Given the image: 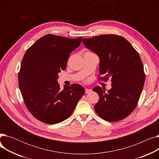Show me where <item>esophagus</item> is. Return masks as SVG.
<instances>
[{
    "label": "esophagus",
    "instance_id": "obj_1",
    "mask_svg": "<svg viewBox=\"0 0 159 159\" xmlns=\"http://www.w3.org/2000/svg\"><path fill=\"white\" fill-rule=\"evenodd\" d=\"M91 89H85V93H90V92H91Z\"/></svg>",
    "mask_w": 159,
    "mask_h": 159
}]
</instances>
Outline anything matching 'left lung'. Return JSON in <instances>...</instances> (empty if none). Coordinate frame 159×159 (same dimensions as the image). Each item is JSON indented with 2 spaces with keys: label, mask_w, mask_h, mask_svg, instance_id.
Wrapping results in <instances>:
<instances>
[{
  "label": "left lung",
  "mask_w": 159,
  "mask_h": 159,
  "mask_svg": "<svg viewBox=\"0 0 159 159\" xmlns=\"http://www.w3.org/2000/svg\"><path fill=\"white\" fill-rule=\"evenodd\" d=\"M82 42L99 57V73L105 75L102 79L111 78V88L107 92L99 86L93 89L99 96L94 106L96 113L108 122L125 119L135 110L144 84L145 73L139 54L120 35H101Z\"/></svg>",
  "instance_id": "1"
}]
</instances>
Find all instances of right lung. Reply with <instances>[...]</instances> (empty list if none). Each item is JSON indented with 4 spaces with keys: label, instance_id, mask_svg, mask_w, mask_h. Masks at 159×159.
Returning a JSON list of instances; mask_svg holds the SVG:
<instances>
[{
    "label": "right lung",
    "instance_id": "right-lung-1",
    "mask_svg": "<svg viewBox=\"0 0 159 159\" xmlns=\"http://www.w3.org/2000/svg\"><path fill=\"white\" fill-rule=\"evenodd\" d=\"M82 37L75 39L46 35L37 40L24 54L19 73V85L29 111L44 123L62 122L71 115L84 95L79 84L60 89L58 73L64 70L70 54Z\"/></svg>",
    "mask_w": 159,
    "mask_h": 159
}]
</instances>
